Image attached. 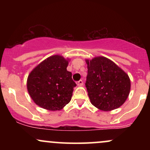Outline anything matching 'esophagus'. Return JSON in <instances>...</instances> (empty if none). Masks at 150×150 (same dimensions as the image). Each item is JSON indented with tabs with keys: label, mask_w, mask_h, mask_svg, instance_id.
<instances>
[{
	"label": "esophagus",
	"mask_w": 150,
	"mask_h": 150,
	"mask_svg": "<svg viewBox=\"0 0 150 150\" xmlns=\"http://www.w3.org/2000/svg\"><path fill=\"white\" fill-rule=\"evenodd\" d=\"M76 84H77V85L78 86V87H81V86L83 85V81L81 80L77 81V82H76Z\"/></svg>",
	"instance_id": "1"
}]
</instances>
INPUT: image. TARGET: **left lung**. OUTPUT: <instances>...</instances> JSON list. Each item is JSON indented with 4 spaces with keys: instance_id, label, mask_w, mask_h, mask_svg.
I'll return each instance as SVG.
<instances>
[{
    "instance_id": "1",
    "label": "left lung",
    "mask_w": 150,
    "mask_h": 150,
    "mask_svg": "<svg viewBox=\"0 0 150 150\" xmlns=\"http://www.w3.org/2000/svg\"><path fill=\"white\" fill-rule=\"evenodd\" d=\"M86 63L88 70L85 86L92 104L104 111L120 107L130 93L128 75L102 56L86 60Z\"/></svg>"
}]
</instances>
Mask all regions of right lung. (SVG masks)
Returning <instances> with one entry per match:
<instances>
[{
  "instance_id": "add662e5",
  "label": "right lung",
  "mask_w": 150,
  "mask_h": 150,
  "mask_svg": "<svg viewBox=\"0 0 150 150\" xmlns=\"http://www.w3.org/2000/svg\"><path fill=\"white\" fill-rule=\"evenodd\" d=\"M68 61L58 55L46 58L31 72L27 90L36 104L50 111L61 110L71 100L76 84L67 70Z\"/></svg>"
}]
</instances>
